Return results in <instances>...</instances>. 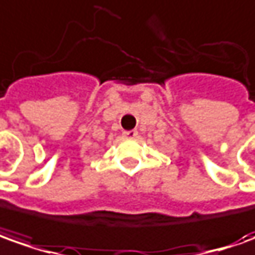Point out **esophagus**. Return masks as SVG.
<instances>
[{"instance_id": "1", "label": "esophagus", "mask_w": 255, "mask_h": 255, "mask_svg": "<svg viewBox=\"0 0 255 255\" xmlns=\"http://www.w3.org/2000/svg\"><path fill=\"white\" fill-rule=\"evenodd\" d=\"M123 135L126 136V138H135V136L138 135V131H135V129H131V131H124V132H123Z\"/></svg>"}]
</instances>
